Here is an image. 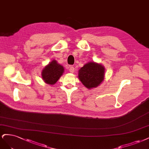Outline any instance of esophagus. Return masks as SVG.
Masks as SVG:
<instances>
[{"label":"esophagus","mask_w":149,"mask_h":149,"mask_svg":"<svg viewBox=\"0 0 149 149\" xmlns=\"http://www.w3.org/2000/svg\"><path fill=\"white\" fill-rule=\"evenodd\" d=\"M74 70H75V69H74V67L70 66V68H69V71H70V72L74 73Z\"/></svg>","instance_id":"34e87169"}]
</instances>
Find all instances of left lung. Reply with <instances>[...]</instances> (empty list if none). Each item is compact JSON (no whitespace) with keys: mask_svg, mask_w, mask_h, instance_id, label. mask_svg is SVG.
I'll list each match as a JSON object with an SVG mask.
<instances>
[{"mask_svg":"<svg viewBox=\"0 0 149 149\" xmlns=\"http://www.w3.org/2000/svg\"><path fill=\"white\" fill-rule=\"evenodd\" d=\"M104 68L94 62H88L79 70V77L81 82L88 88L97 87L104 79Z\"/></svg>","mask_w":149,"mask_h":149,"instance_id":"8db88e82","label":"left lung"}]
</instances>
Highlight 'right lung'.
I'll list each match as a JSON object with an SVG mask.
<instances>
[{
    "instance_id": "obj_1",
    "label": "right lung",
    "mask_w": 149,
    "mask_h": 149,
    "mask_svg": "<svg viewBox=\"0 0 149 149\" xmlns=\"http://www.w3.org/2000/svg\"><path fill=\"white\" fill-rule=\"evenodd\" d=\"M64 68L53 60L42 71V77L46 83L54 85L64 72Z\"/></svg>"
}]
</instances>
